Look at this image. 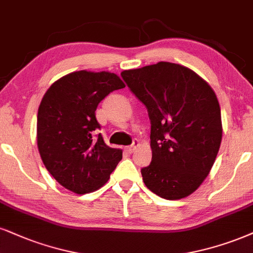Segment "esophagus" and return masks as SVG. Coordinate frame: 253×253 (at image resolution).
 <instances>
[{"mask_svg":"<svg viewBox=\"0 0 253 253\" xmlns=\"http://www.w3.org/2000/svg\"><path fill=\"white\" fill-rule=\"evenodd\" d=\"M138 145H139V142H138V141H133V143H132L131 145L126 146V151L127 152V154H132V152L136 150V148H137V146H138Z\"/></svg>","mask_w":253,"mask_h":253,"instance_id":"1","label":"esophagus"}]
</instances>
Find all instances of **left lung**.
Masks as SVG:
<instances>
[{
    "instance_id": "obj_1",
    "label": "left lung",
    "mask_w": 253,
    "mask_h": 253,
    "mask_svg": "<svg viewBox=\"0 0 253 253\" xmlns=\"http://www.w3.org/2000/svg\"><path fill=\"white\" fill-rule=\"evenodd\" d=\"M121 76L150 118L152 160L141 170L146 188L169 201L191 195L210 172L222 142L216 93L195 71L170 62Z\"/></svg>"
}]
</instances>
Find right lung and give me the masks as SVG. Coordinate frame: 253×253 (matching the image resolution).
Returning a JSON list of instances; mask_svg holds the SVG:
<instances>
[{
    "mask_svg": "<svg viewBox=\"0 0 253 253\" xmlns=\"http://www.w3.org/2000/svg\"><path fill=\"white\" fill-rule=\"evenodd\" d=\"M116 74L81 70L46 90L37 114V146L46 170L79 195L108 182L122 160L121 149L104 143L96 109L109 93L124 88Z\"/></svg>",
    "mask_w": 253,
    "mask_h": 253,
    "instance_id": "obj_1",
    "label": "right lung"
}]
</instances>
